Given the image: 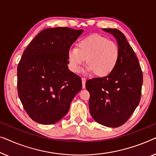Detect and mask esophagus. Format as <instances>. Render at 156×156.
Instances as JSON below:
<instances>
[{
	"label": "esophagus",
	"mask_w": 156,
	"mask_h": 156,
	"mask_svg": "<svg viewBox=\"0 0 156 156\" xmlns=\"http://www.w3.org/2000/svg\"><path fill=\"white\" fill-rule=\"evenodd\" d=\"M85 82H86V79L85 78H82V83H83V88L85 87Z\"/></svg>",
	"instance_id": "obj_1"
}]
</instances>
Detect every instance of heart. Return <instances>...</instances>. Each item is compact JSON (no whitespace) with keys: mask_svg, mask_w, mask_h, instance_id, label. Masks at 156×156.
Here are the masks:
<instances>
[{"mask_svg":"<svg viewBox=\"0 0 156 156\" xmlns=\"http://www.w3.org/2000/svg\"><path fill=\"white\" fill-rule=\"evenodd\" d=\"M68 61L71 71L78 73L86 59L87 71L103 77L115 69L119 60L117 44L100 34H90L80 39L77 48L68 51Z\"/></svg>","mask_w":156,"mask_h":156,"instance_id":"obj_1","label":"heart"}]
</instances>
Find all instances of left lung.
<instances>
[{"instance_id":"obj_1","label":"left lung","mask_w":156,"mask_h":156,"mask_svg":"<svg viewBox=\"0 0 156 156\" xmlns=\"http://www.w3.org/2000/svg\"><path fill=\"white\" fill-rule=\"evenodd\" d=\"M117 39L119 56L117 64L109 75L87 80L92 117L109 127L124 124L139 105L143 73L139 59L124 34L117 29H102Z\"/></svg>"}]
</instances>
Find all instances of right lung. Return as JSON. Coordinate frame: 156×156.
Segmentation results:
<instances>
[{"label":"right lung","mask_w":156,"mask_h":156,"mask_svg":"<svg viewBox=\"0 0 156 156\" xmlns=\"http://www.w3.org/2000/svg\"><path fill=\"white\" fill-rule=\"evenodd\" d=\"M83 32L69 27L44 30L24 51L17 66V93L34 122H58L82 89L80 77L68 69L67 54Z\"/></svg>","instance_id":"add662e5"}]
</instances>
